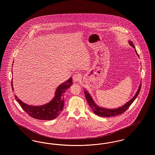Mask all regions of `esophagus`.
Here are the masks:
<instances>
[{"mask_svg":"<svg viewBox=\"0 0 155 155\" xmlns=\"http://www.w3.org/2000/svg\"><path fill=\"white\" fill-rule=\"evenodd\" d=\"M73 78L74 82H78L81 80V75L80 74H74Z\"/></svg>","mask_w":155,"mask_h":155,"instance_id":"esophagus-1","label":"esophagus"}]
</instances>
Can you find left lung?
Masks as SVG:
<instances>
[{
	"label": "left lung",
	"mask_w": 155,
	"mask_h": 155,
	"mask_svg": "<svg viewBox=\"0 0 155 155\" xmlns=\"http://www.w3.org/2000/svg\"><path fill=\"white\" fill-rule=\"evenodd\" d=\"M128 43L130 45H131L135 49V51L137 55L138 56H139L136 49H135V46L133 44V42L131 41H129ZM140 88H141V83L138 87V91H137L135 95L133 96V98L131 100H130L128 102H127V103L124 104V105H123L122 106H121L118 108H116V109H106V108H104V107H102L101 106H99L98 105L96 104L95 101H94L92 97L90 95V94L89 93L87 89H84V92L85 97H86L87 102L88 103L89 106L92 109L94 113L99 116L104 117H114L115 116H118L119 114H121L122 113L125 112V111L128 109V108L130 106V105L133 103V102L135 101V99L137 97V96L140 92Z\"/></svg>",
	"instance_id": "8db88e82"
}]
</instances>
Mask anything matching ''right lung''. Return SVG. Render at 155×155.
Instances as JSON below:
<instances>
[{"mask_svg":"<svg viewBox=\"0 0 155 155\" xmlns=\"http://www.w3.org/2000/svg\"><path fill=\"white\" fill-rule=\"evenodd\" d=\"M72 77L67 81L61 84L55 91L54 96L49 102L41 106H32L24 103L15 95V99L20 104L22 109L31 117L42 120H51L58 117L63 110L64 104V94L67 89L73 85ZM12 87L13 91V80L12 81Z\"/></svg>","mask_w":155,"mask_h":155,"instance_id":"obj_1","label":"right lung"}]
</instances>
